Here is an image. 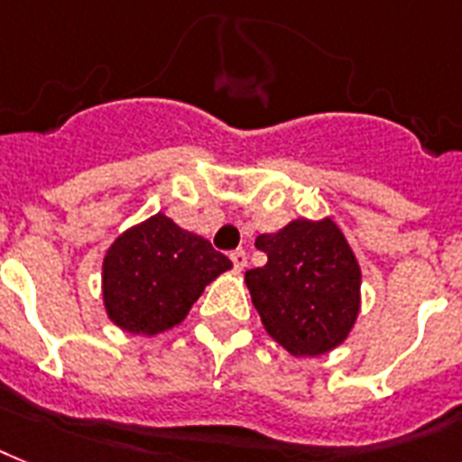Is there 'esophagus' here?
<instances>
[{
    "mask_svg": "<svg viewBox=\"0 0 462 462\" xmlns=\"http://www.w3.org/2000/svg\"><path fill=\"white\" fill-rule=\"evenodd\" d=\"M231 263H234L236 270L241 272L243 267L248 264V255H245V250H234V253H231Z\"/></svg>",
    "mask_w": 462,
    "mask_h": 462,
    "instance_id": "34e87169",
    "label": "esophagus"
}]
</instances>
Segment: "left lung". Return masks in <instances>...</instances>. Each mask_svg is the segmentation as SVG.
Returning <instances> with one entry per match:
<instances>
[{"mask_svg": "<svg viewBox=\"0 0 462 462\" xmlns=\"http://www.w3.org/2000/svg\"><path fill=\"white\" fill-rule=\"evenodd\" d=\"M267 264L245 272L264 330L294 356H320L349 337L361 306V270L332 219H294L255 238Z\"/></svg>", "mask_w": 462, "mask_h": 462, "instance_id": "8db88e82", "label": "left lung"}]
</instances>
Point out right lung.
<instances>
[{
    "label": "right lung",
    "mask_w": 462,
    "mask_h": 462,
    "mask_svg": "<svg viewBox=\"0 0 462 462\" xmlns=\"http://www.w3.org/2000/svg\"><path fill=\"white\" fill-rule=\"evenodd\" d=\"M231 270L212 243L153 214L120 234L103 257V306L132 335H159L182 323L209 282Z\"/></svg>",
    "instance_id": "right-lung-1"
}]
</instances>
